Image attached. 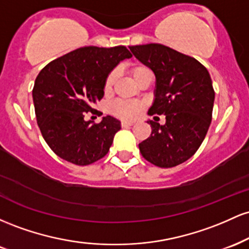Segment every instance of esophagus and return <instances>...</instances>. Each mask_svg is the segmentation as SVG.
Listing matches in <instances>:
<instances>
[{
    "instance_id": "esophagus-1",
    "label": "esophagus",
    "mask_w": 249,
    "mask_h": 249,
    "mask_svg": "<svg viewBox=\"0 0 249 249\" xmlns=\"http://www.w3.org/2000/svg\"><path fill=\"white\" fill-rule=\"evenodd\" d=\"M134 123L133 122H122V126L123 127H126V126H131V125H133Z\"/></svg>"
}]
</instances>
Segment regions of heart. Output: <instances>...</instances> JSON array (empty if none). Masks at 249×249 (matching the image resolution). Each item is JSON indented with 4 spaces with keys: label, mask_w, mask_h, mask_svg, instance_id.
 <instances>
[{
    "label": "heart",
    "mask_w": 249,
    "mask_h": 249,
    "mask_svg": "<svg viewBox=\"0 0 249 249\" xmlns=\"http://www.w3.org/2000/svg\"><path fill=\"white\" fill-rule=\"evenodd\" d=\"M148 69L144 65H136L131 69V73H132L133 78L136 79L141 73L144 72V71H147ZM117 76H118V72L117 70L111 71L107 77V81H105V90H110L112 88V85L115 84ZM111 111L115 113L116 116L121 117V118L124 119H132L134 117H137L141 112V105L137 102H127V101H118L115 102L112 105H111Z\"/></svg>",
    "instance_id": "heart-1"
}]
</instances>
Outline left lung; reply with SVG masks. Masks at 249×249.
<instances>
[{
  "mask_svg": "<svg viewBox=\"0 0 249 249\" xmlns=\"http://www.w3.org/2000/svg\"><path fill=\"white\" fill-rule=\"evenodd\" d=\"M130 50L156 76L147 113L166 118L164 125L147 121L152 132L139 144V151L156 166L182 164L200 147L212 121L215 93L210 73L196 58L162 44L133 45Z\"/></svg>",
  "mask_w": 249,
  "mask_h": 249,
  "instance_id": "8db88e82",
  "label": "left lung"
}]
</instances>
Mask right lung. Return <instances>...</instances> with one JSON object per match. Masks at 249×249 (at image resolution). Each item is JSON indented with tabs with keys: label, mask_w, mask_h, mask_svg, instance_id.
Listing matches in <instances>:
<instances>
[{
	"label": "right lung",
	"mask_w": 249,
	"mask_h": 249,
	"mask_svg": "<svg viewBox=\"0 0 249 249\" xmlns=\"http://www.w3.org/2000/svg\"><path fill=\"white\" fill-rule=\"evenodd\" d=\"M132 55L126 47H84L45 65L33 89L37 124L51 150L72 164L90 165L110 150L121 122L85 121L84 112L104 96L107 77Z\"/></svg>",
	"instance_id": "obj_1"
}]
</instances>
